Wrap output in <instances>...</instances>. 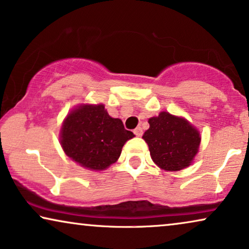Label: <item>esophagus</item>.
Masks as SVG:
<instances>
[{"label":"esophagus","instance_id":"1","mask_svg":"<svg viewBox=\"0 0 249 249\" xmlns=\"http://www.w3.org/2000/svg\"><path fill=\"white\" fill-rule=\"evenodd\" d=\"M134 134L137 136V137H142V129L141 127H137L134 130Z\"/></svg>","mask_w":249,"mask_h":249}]
</instances>
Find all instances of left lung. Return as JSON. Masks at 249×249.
<instances>
[{"instance_id":"obj_1","label":"left lung","mask_w":249,"mask_h":249,"mask_svg":"<svg viewBox=\"0 0 249 249\" xmlns=\"http://www.w3.org/2000/svg\"><path fill=\"white\" fill-rule=\"evenodd\" d=\"M148 124L142 138L156 165L166 171H179L192 164L198 152L200 136L188 120L161 112L149 119Z\"/></svg>"}]
</instances>
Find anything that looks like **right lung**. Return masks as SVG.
Instances as JSON below:
<instances>
[{"instance_id":"right-lung-1","label":"right lung","mask_w":249,"mask_h":249,"mask_svg":"<svg viewBox=\"0 0 249 249\" xmlns=\"http://www.w3.org/2000/svg\"><path fill=\"white\" fill-rule=\"evenodd\" d=\"M135 137L103 104H83L64 119L60 142L67 156L84 168L101 171L117 162L125 142Z\"/></svg>"}]
</instances>
